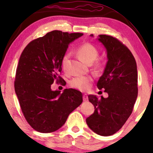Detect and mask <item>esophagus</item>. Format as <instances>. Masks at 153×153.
<instances>
[{"label": "esophagus", "instance_id": "1", "mask_svg": "<svg viewBox=\"0 0 153 153\" xmlns=\"http://www.w3.org/2000/svg\"><path fill=\"white\" fill-rule=\"evenodd\" d=\"M82 99H83V101H88V95L87 94H83V96H82Z\"/></svg>", "mask_w": 153, "mask_h": 153}]
</instances>
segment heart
<instances>
[{"instance_id":"1","label":"heart","mask_w":153,"mask_h":153,"mask_svg":"<svg viewBox=\"0 0 153 153\" xmlns=\"http://www.w3.org/2000/svg\"><path fill=\"white\" fill-rule=\"evenodd\" d=\"M76 52L78 57L87 64H91L95 61L92 68L95 73H99L103 70L104 63L101 59H96L99 55V50L92 44L89 42L82 44L77 48ZM68 58L69 54H65L61 59V66L64 71H67ZM92 82L93 78L90 76H77L70 81V85L73 88L85 91L90 88Z\"/></svg>"}]
</instances>
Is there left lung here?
I'll return each mask as SVG.
<instances>
[{"label":"left lung","instance_id":"left-lung-1","mask_svg":"<svg viewBox=\"0 0 153 153\" xmlns=\"http://www.w3.org/2000/svg\"><path fill=\"white\" fill-rule=\"evenodd\" d=\"M99 40L106 47L108 62L97 87L104 88L108 97L88 95L95 111L86 123L96 134L110 136L123 127L132 112L138 94L137 69L131 51L118 39L101 34Z\"/></svg>","mask_w":153,"mask_h":153}]
</instances>
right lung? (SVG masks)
Returning <instances> with one entry per match:
<instances>
[{"mask_svg":"<svg viewBox=\"0 0 153 153\" xmlns=\"http://www.w3.org/2000/svg\"><path fill=\"white\" fill-rule=\"evenodd\" d=\"M82 33L54 30L27 45L19 58L14 88L22 113L33 129L42 133L59 129L70 114L82 102L81 92L65 89L52 91L54 81L66 83L59 73L61 59L68 45Z\"/></svg>","mask_w":153,"mask_h":153,"instance_id":"add662e5","label":"right lung"}]
</instances>
